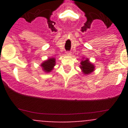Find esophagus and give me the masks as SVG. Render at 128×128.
<instances>
[{
  "mask_svg": "<svg viewBox=\"0 0 128 128\" xmlns=\"http://www.w3.org/2000/svg\"><path fill=\"white\" fill-rule=\"evenodd\" d=\"M66 55H67V56H70L71 53L70 52L67 51V52H66Z\"/></svg>",
  "mask_w": 128,
  "mask_h": 128,
  "instance_id": "obj_1",
  "label": "esophagus"
}]
</instances>
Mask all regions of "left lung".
<instances>
[{"label":"left lung","mask_w":128,"mask_h":128,"mask_svg":"<svg viewBox=\"0 0 128 128\" xmlns=\"http://www.w3.org/2000/svg\"><path fill=\"white\" fill-rule=\"evenodd\" d=\"M80 68L82 70L83 74H86V75L91 74L92 72H94L95 69L94 65L89 62V60L88 58L84 60H82L81 62Z\"/></svg>","instance_id":"obj_1"}]
</instances>
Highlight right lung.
I'll return each instance as SVG.
<instances>
[{
	"mask_svg": "<svg viewBox=\"0 0 128 128\" xmlns=\"http://www.w3.org/2000/svg\"><path fill=\"white\" fill-rule=\"evenodd\" d=\"M55 64H56V60L54 58H52L43 62L41 64V66L44 72L48 73L51 72L54 66H55Z\"/></svg>",
	"mask_w": 128,
	"mask_h": 128,
	"instance_id": "add662e5",
	"label": "right lung"
}]
</instances>
